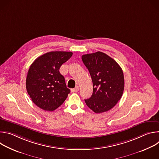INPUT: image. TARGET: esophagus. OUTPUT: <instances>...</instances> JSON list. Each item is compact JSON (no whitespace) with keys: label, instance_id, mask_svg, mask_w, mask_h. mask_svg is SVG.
<instances>
[{"label":"esophagus","instance_id":"34e87169","mask_svg":"<svg viewBox=\"0 0 159 159\" xmlns=\"http://www.w3.org/2000/svg\"><path fill=\"white\" fill-rule=\"evenodd\" d=\"M79 86H76L75 88L71 89V91L72 93H77V92L79 91Z\"/></svg>","mask_w":159,"mask_h":159}]
</instances>
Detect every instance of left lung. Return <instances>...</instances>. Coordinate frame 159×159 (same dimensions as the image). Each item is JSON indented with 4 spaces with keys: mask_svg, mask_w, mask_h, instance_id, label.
I'll return each mask as SVG.
<instances>
[{
    "mask_svg": "<svg viewBox=\"0 0 159 159\" xmlns=\"http://www.w3.org/2000/svg\"><path fill=\"white\" fill-rule=\"evenodd\" d=\"M82 60L93 84L92 96L85 99L87 106L96 113L110 110L123 93L125 80L121 68L114 59L101 52L83 55Z\"/></svg>",
    "mask_w": 159,
    "mask_h": 159,
    "instance_id": "8db88e82",
    "label": "left lung"
}]
</instances>
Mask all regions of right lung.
I'll use <instances>...</instances> for the list:
<instances>
[{
  "label": "right lung",
  "mask_w": 159,
  "mask_h": 159,
  "mask_svg": "<svg viewBox=\"0 0 159 159\" xmlns=\"http://www.w3.org/2000/svg\"><path fill=\"white\" fill-rule=\"evenodd\" d=\"M71 52H50L37 58L31 65L26 89L32 101L39 108L53 111L70 93L59 69L72 55Z\"/></svg>",
  "instance_id": "obj_1"
}]
</instances>
